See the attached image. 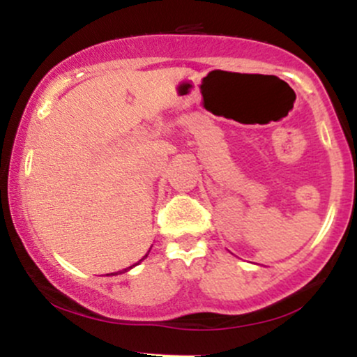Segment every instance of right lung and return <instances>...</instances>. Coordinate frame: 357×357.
I'll use <instances>...</instances> for the list:
<instances>
[{
  "label": "right lung",
  "mask_w": 357,
  "mask_h": 357,
  "mask_svg": "<svg viewBox=\"0 0 357 357\" xmlns=\"http://www.w3.org/2000/svg\"><path fill=\"white\" fill-rule=\"evenodd\" d=\"M147 253H149V252H147ZM147 253H146V255H144V257H142V258H141V260H144V258L147 257ZM141 260H139V261H141ZM139 261H137V264H139ZM137 264H134V265H137ZM134 265H132V267H134ZM132 267H127V268H124V270H122V272H126V270H129V268H132ZM122 272H121V273H122ZM112 275H117V272H116V273H112Z\"/></svg>",
  "instance_id": "obj_1"
}]
</instances>
